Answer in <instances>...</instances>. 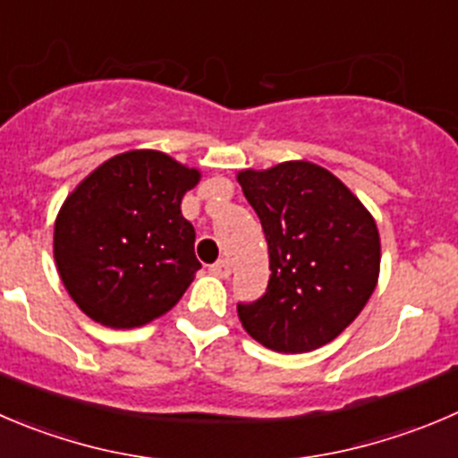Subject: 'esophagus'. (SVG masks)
Masks as SVG:
<instances>
[{
  "label": "esophagus",
  "instance_id": "1",
  "mask_svg": "<svg viewBox=\"0 0 458 458\" xmlns=\"http://www.w3.org/2000/svg\"><path fill=\"white\" fill-rule=\"evenodd\" d=\"M211 274H216L217 278H229V274H232V263H229V260H217V263L211 265Z\"/></svg>",
  "mask_w": 458,
  "mask_h": 458
}]
</instances>
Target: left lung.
I'll list each match as a JSON object with an SVG mask.
<instances>
[{"instance_id": "1", "label": "left lung", "mask_w": 458, "mask_h": 458, "mask_svg": "<svg viewBox=\"0 0 458 458\" xmlns=\"http://www.w3.org/2000/svg\"><path fill=\"white\" fill-rule=\"evenodd\" d=\"M236 180L259 213L272 269L263 297L238 303L242 328L276 352H308L333 342L377 285L376 217L312 161L245 168Z\"/></svg>"}]
</instances>
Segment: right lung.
Listing matches in <instances>:
<instances>
[{
	"label": "right lung",
	"mask_w": 458,
	"mask_h": 458,
	"mask_svg": "<svg viewBox=\"0 0 458 458\" xmlns=\"http://www.w3.org/2000/svg\"><path fill=\"white\" fill-rule=\"evenodd\" d=\"M202 173L159 150H128L94 168L60 207L54 259L78 308L107 328L166 315L193 283L195 229L182 198Z\"/></svg>",
	"instance_id": "add662e5"
}]
</instances>
